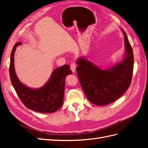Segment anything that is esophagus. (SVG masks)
Segmentation results:
<instances>
[{
	"label": "esophagus",
	"instance_id": "1",
	"mask_svg": "<svg viewBox=\"0 0 148 148\" xmlns=\"http://www.w3.org/2000/svg\"><path fill=\"white\" fill-rule=\"evenodd\" d=\"M76 67H77V66H76V64L75 62H72V63H71L70 65V69H71V70L72 71L73 73H75Z\"/></svg>",
	"mask_w": 148,
	"mask_h": 148
}]
</instances>
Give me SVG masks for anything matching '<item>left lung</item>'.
<instances>
[{
  "instance_id": "left-lung-1",
  "label": "left lung",
  "mask_w": 148,
  "mask_h": 148,
  "mask_svg": "<svg viewBox=\"0 0 148 148\" xmlns=\"http://www.w3.org/2000/svg\"><path fill=\"white\" fill-rule=\"evenodd\" d=\"M124 35L125 52L123 59L107 69H102L84 57L77 60L79 81L88 99L97 106H105L118 99L131 83L134 57L127 34Z\"/></svg>"
}]
</instances>
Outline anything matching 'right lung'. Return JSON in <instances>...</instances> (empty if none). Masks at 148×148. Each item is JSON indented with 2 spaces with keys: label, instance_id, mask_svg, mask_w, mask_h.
<instances>
[{
  "label": "right lung",
  "instance_id": "obj_1",
  "mask_svg": "<svg viewBox=\"0 0 148 148\" xmlns=\"http://www.w3.org/2000/svg\"><path fill=\"white\" fill-rule=\"evenodd\" d=\"M21 44L19 42L15 44L10 56L9 73L13 86L21 101L28 109L41 113L54 112L63 104L65 79L72 71L69 65H64L53 71L50 79L43 86L33 89L25 86L18 78L14 66L15 49Z\"/></svg>",
  "mask_w": 148,
  "mask_h": 148
}]
</instances>
